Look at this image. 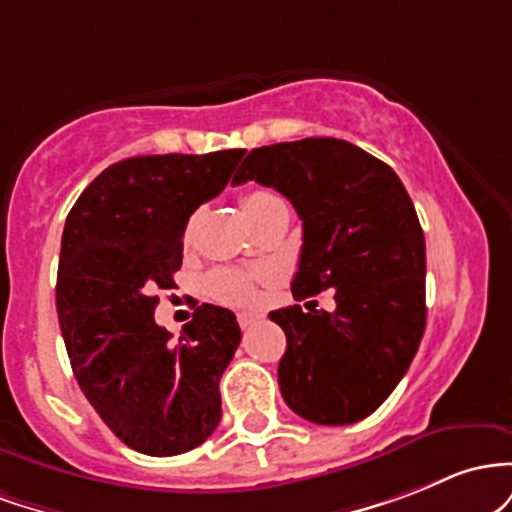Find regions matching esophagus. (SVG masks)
I'll return each instance as SVG.
<instances>
[{"mask_svg": "<svg viewBox=\"0 0 512 512\" xmlns=\"http://www.w3.org/2000/svg\"><path fill=\"white\" fill-rule=\"evenodd\" d=\"M239 326H241V329H249V326H254L256 324V321H261V317H258V314H239Z\"/></svg>", "mask_w": 512, "mask_h": 512, "instance_id": "34e87169", "label": "esophagus"}]
</instances>
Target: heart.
I'll return each mask as SVG.
<instances>
[{"label":"heart","mask_w":512,"mask_h":512,"mask_svg":"<svg viewBox=\"0 0 512 512\" xmlns=\"http://www.w3.org/2000/svg\"><path fill=\"white\" fill-rule=\"evenodd\" d=\"M275 205H280V198H275L271 191H263V188L246 191L239 198V210L249 225L258 215H263L266 210L275 208ZM208 290L215 300L225 304H237V307L254 304L258 297L254 278L241 271H232V268H222V271L212 273L208 278Z\"/></svg>","instance_id":"heart-1"}]
</instances>
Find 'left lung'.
Masks as SVG:
<instances>
[{"mask_svg":"<svg viewBox=\"0 0 512 512\" xmlns=\"http://www.w3.org/2000/svg\"><path fill=\"white\" fill-rule=\"evenodd\" d=\"M283 193L302 220L295 300L268 314L285 331V404L319 426L370 416L409 370L426 331V239L399 176L336 137L251 149L234 186ZM334 292L333 313L311 297Z\"/></svg>","mask_w":512,"mask_h":512,"instance_id":"1","label":"left lung"}]
</instances>
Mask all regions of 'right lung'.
<instances>
[{"instance_id": "add662e5", "label": "right lung", "mask_w": 512, "mask_h": 512, "mask_svg": "<svg viewBox=\"0 0 512 512\" xmlns=\"http://www.w3.org/2000/svg\"><path fill=\"white\" fill-rule=\"evenodd\" d=\"M241 157L244 149L123 159L67 215L55 290L67 355L103 423L142 455H181L220 423L237 317L203 304L171 343L154 321V292L174 287L188 217L222 193Z\"/></svg>"}]
</instances>
